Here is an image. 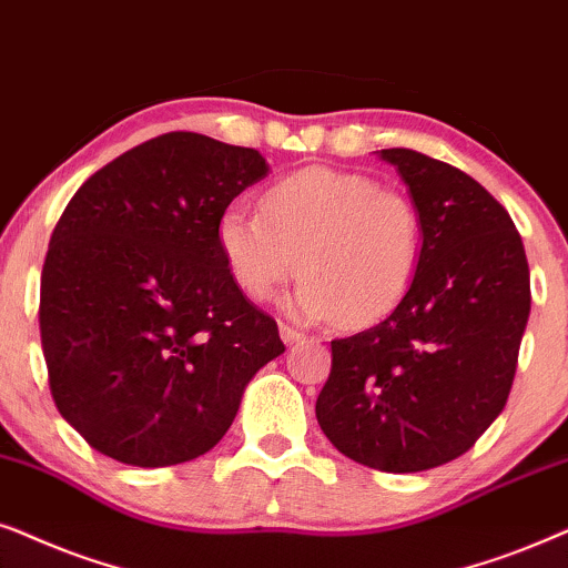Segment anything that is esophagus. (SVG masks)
Returning <instances> with one entry per match:
<instances>
[{
  "label": "esophagus",
  "mask_w": 568,
  "mask_h": 568,
  "mask_svg": "<svg viewBox=\"0 0 568 568\" xmlns=\"http://www.w3.org/2000/svg\"><path fill=\"white\" fill-rule=\"evenodd\" d=\"M280 337H283L285 345H293V343H301V339H304L306 335H304V332L288 327V324H280Z\"/></svg>",
  "instance_id": "1"
}]
</instances>
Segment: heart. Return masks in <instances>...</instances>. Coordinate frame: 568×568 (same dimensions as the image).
Masks as SVG:
<instances>
[{
	"label": "heart",
	"mask_w": 568,
	"mask_h": 568,
	"mask_svg": "<svg viewBox=\"0 0 568 568\" xmlns=\"http://www.w3.org/2000/svg\"><path fill=\"white\" fill-rule=\"evenodd\" d=\"M262 213L231 205L217 244L248 298L267 301L301 270L288 301L306 322L355 329L395 312L423 252V223L405 192L363 173L304 169L264 189Z\"/></svg>",
	"instance_id": "b5f03b06"
}]
</instances>
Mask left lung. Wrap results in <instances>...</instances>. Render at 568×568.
<instances>
[{
    "label": "left lung",
    "instance_id": "1",
    "mask_svg": "<svg viewBox=\"0 0 568 568\" xmlns=\"http://www.w3.org/2000/svg\"><path fill=\"white\" fill-rule=\"evenodd\" d=\"M382 158L420 213V264L387 320L332 339L316 420L355 463L420 473L463 457L504 410L530 267L509 213L473 176L407 148Z\"/></svg>",
    "mask_w": 568,
    "mask_h": 568
}]
</instances>
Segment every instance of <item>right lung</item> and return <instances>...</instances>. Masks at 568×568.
<instances>
[{
  "mask_svg": "<svg viewBox=\"0 0 568 568\" xmlns=\"http://www.w3.org/2000/svg\"><path fill=\"white\" fill-rule=\"evenodd\" d=\"M264 176L252 148L169 132L95 171L64 207L38 324L57 410L101 455L134 467L205 455L285 351L217 244L221 215Z\"/></svg>",
  "mask_w": 568,
  "mask_h": 568,
  "instance_id": "obj_1",
  "label": "right lung"
}]
</instances>
